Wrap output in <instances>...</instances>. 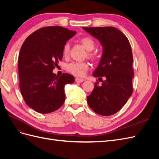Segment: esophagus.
<instances>
[{
    "mask_svg": "<svg viewBox=\"0 0 159 159\" xmlns=\"http://www.w3.org/2000/svg\"><path fill=\"white\" fill-rule=\"evenodd\" d=\"M75 82H77V83H81V82H83V81H84V80L81 79V78H77L75 79Z\"/></svg>",
    "mask_w": 159,
    "mask_h": 159,
    "instance_id": "obj_1",
    "label": "esophagus"
}]
</instances>
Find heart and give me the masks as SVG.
Returning <instances> with one entry per match:
<instances>
[{"instance_id":"1","label":"heart","mask_w":159,"mask_h":159,"mask_svg":"<svg viewBox=\"0 0 159 159\" xmlns=\"http://www.w3.org/2000/svg\"><path fill=\"white\" fill-rule=\"evenodd\" d=\"M80 42L82 44L85 48L88 50L87 56L90 59H95L97 57L96 52H92L95 46V42L92 38L89 36H84L80 39ZM70 43L66 42L63 48V54L67 56L70 52ZM89 64L86 61H72L68 64L66 68L70 74L78 77H83L89 70Z\"/></svg>"}]
</instances>
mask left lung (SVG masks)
I'll return each instance as SVG.
<instances>
[{
    "instance_id": "8db88e82",
    "label": "left lung",
    "mask_w": 159,
    "mask_h": 159,
    "mask_svg": "<svg viewBox=\"0 0 159 159\" xmlns=\"http://www.w3.org/2000/svg\"><path fill=\"white\" fill-rule=\"evenodd\" d=\"M101 42L103 54L93 75L101 79L95 83L94 89L87 97L90 108L98 114L109 116L118 112L133 93V54L126 36L117 28L83 27Z\"/></svg>"
}]
</instances>
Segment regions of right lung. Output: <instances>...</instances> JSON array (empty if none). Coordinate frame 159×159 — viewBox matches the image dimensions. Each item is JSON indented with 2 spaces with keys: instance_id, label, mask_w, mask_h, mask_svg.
<instances>
[{
  "instance_id": "1",
  "label": "right lung",
  "mask_w": 159,
  "mask_h": 159,
  "mask_svg": "<svg viewBox=\"0 0 159 159\" xmlns=\"http://www.w3.org/2000/svg\"><path fill=\"white\" fill-rule=\"evenodd\" d=\"M75 33L59 26H46L23 43L18 62L19 86L26 105L38 113L55 111L65 102L64 86L74 83V76H57L52 71L62 59L64 44Z\"/></svg>"
}]
</instances>
